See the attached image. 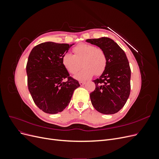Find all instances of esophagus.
<instances>
[{"mask_svg":"<svg viewBox=\"0 0 159 159\" xmlns=\"http://www.w3.org/2000/svg\"><path fill=\"white\" fill-rule=\"evenodd\" d=\"M85 81H80V85L81 86H83V85H85Z\"/></svg>","mask_w":159,"mask_h":159,"instance_id":"esophagus-1","label":"esophagus"}]
</instances>
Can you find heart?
I'll return each mask as SVG.
<instances>
[{
    "mask_svg": "<svg viewBox=\"0 0 159 159\" xmlns=\"http://www.w3.org/2000/svg\"><path fill=\"white\" fill-rule=\"evenodd\" d=\"M74 55L65 53L61 57V64L64 68L71 74H75L84 68L74 78L80 81L90 79L94 75L103 74L107 65L106 56L102 49L95 46L81 43L73 48Z\"/></svg>",
    "mask_w": 159,
    "mask_h": 159,
    "instance_id": "heart-1",
    "label": "heart"
}]
</instances>
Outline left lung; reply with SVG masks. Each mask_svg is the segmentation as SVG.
Segmentation results:
<instances>
[{"label":"left lung","instance_id":"1","mask_svg":"<svg viewBox=\"0 0 159 159\" xmlns=\"http://www.w3.org/2000/svg\"><path fill=\"white\" fill-rule=\"evenodd\" d=\"M85 42L102 49L107 59L105 71L93 80L95 89L90 93L91 103L99 113H116L126 103L131 91V69L125 53L109 38L88 39Z\"/></svg>","mask_w":159,"mask_h":159}]
</instances>
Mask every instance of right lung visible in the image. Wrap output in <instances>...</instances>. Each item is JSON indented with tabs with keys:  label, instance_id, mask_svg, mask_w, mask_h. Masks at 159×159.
Wrapping results in <instances>:
<instances>
[{
	"label": "right lung",
	"instance_id": "1",
	"mask_svg": "<svg viewBox=\"0 0 159 159\" xmlns=\"http://www.w3.org/2000/svg\"><path fill=\"white\" fill-rule=\"evenodd\" d=\"M74 44L41 43L33 48L28 56V89L38 107L46 113L61 112L80 86L61 64L62 56Z\"/></svg>",
	"mask_w": 159,
	"mask_h": 159
}]
</instances>
